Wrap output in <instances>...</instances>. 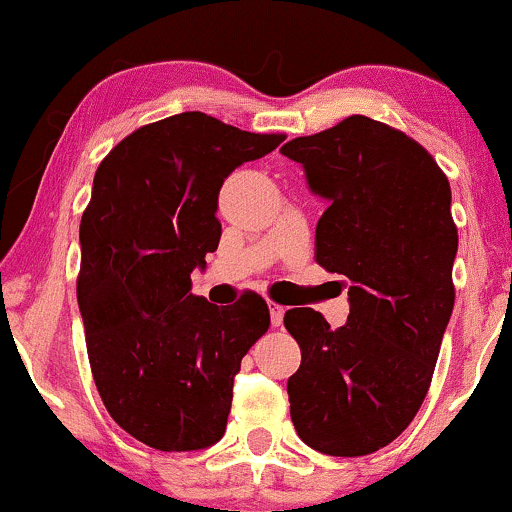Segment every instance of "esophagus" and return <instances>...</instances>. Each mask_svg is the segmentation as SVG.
I'll return each instance as SVG.
<instances>
[{
	"instance_id": "esophagus-1",
	"label": "esophagus",
	"mask_w": 512,
	"mask_h": 512,
	"mask_svg": "<svg viewBox=\"0 0 512 512\" xmlns=\"http://www.w3.org/2000/svg\"><path fill=\"white\" fill-rule=\"evenodd\" d=\"M284 313L286 310L281 308L279 303H269V317H272L274 327H281V322H284Z\"/></svg>"
}]
</instances>
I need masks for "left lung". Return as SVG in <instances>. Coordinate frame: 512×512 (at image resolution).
Returning <instances> with one entry per match:
<instances>
[{
    "mask_svg": "<svg viewBox=\"0 0 512 512\" xmlns=\"http://www.w3.org/2000/svg\"><path fill=\"white\" fill-rule=\"evenodd\" d=\"M281 154L327 199L315 260L349 279L351 305L337 330L313 308L286 310L301 346L286 385L291 421L317 452L370 455L414 421L455 305L450 182L419 142L366 115L291 139Z\"/></svg>",
    "mask_w": 512,
    "mask_h": 512,
    "instance_id": "1",
    "label": "left lung"
}]
</instances>
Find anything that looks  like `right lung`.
Wrapping results in <instances>:
<instances>
[{"mask_svg":"<svg viewBox=\"0 0 512 512\" xmlns=\"http://www.w3.org/2000/svg\"><path fill=\"white\" fill-rule=\"evenodd\" d=\"M284 139L180 113L139 127L96 170L76 279L88 363L115 424L149 448L202 450L226 433L269 308L252 291L209 303L190 274L219 248L223 180Z\"/></svg>","mask_w":512,"mask_h":512,"instance_id":"obj_1","label":"right lung"}]
</instances>
